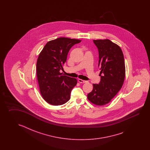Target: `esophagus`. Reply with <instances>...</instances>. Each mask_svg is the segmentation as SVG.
Returning a JSON list of instances; mask_svg holds the SVG:
<instances>
[{
  "label": "esophagus",
  "instance_id": "1",
  "mask_svg": "<svg viewBox=\"0 0 150 150\" xmlns=\"http://www.w3.org/2000/svg\"><path fill=\"white\" fill-rule=\"evenodd\" d=\"M78 81L80 83H86V82H87V81H86V80L80 79H78Z\"/></svg>",
  "mask_w": 150,
  "mask_h": 150
}]
</instances>
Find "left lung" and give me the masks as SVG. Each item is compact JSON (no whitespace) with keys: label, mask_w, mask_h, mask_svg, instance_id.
Wrapping results in <instances>:
<instances>
[{"label":"left lung","mask_w":150,"mask_h":150,"mask_svg":"<svg viewBox=\"0 0 150 150\" xmlns=\"http://www.w3.org/2000/svg\"><path fill=\"white\" fill-rule=\"evenodd\" d=\"M93 42L99 51L101 79L98 84H93V89L88 94L87 98L94 105H105L117 94L123 84L125 59L121 49L110 40H93Z\"/></svg>","instance_id":"1"}]
</instances>
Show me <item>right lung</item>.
I'll use <instances>...</instances> for the list:
<instances>
[{
	"label": "right lung",
	"mask_w": 150,
	"mask_h": 150,
	"mask_svg": "<svg viewBox=\"0 0 150 150\" xmlns=\"http://www.w3.org/2000/svg\"><path fill=\"white\" fill-rule=\"evenodd\" d=\"M80 42L66 38L55 39L48 42L38 56L36 73L40 90L43 98L50 105H62L70 99L77 80L62 76L59 71L63 70L71 47Z\"/></svg>",
	"instance_id": "obj_1"
}]
</instances>
